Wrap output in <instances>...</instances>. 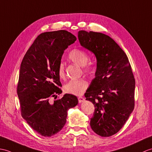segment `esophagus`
Returning <instances> with one entry per match:
<instances>
[{"mask_svg": "<svg viewBox=\"0 0 152 152\" xmlns=\"http://www.w3.org/2000/svg\"><path fill=\"white\" fill-rule=\"evenodd\" d=\"M78 99H79V103H82V102H84V101H85V98H84V97H82V96H79L78 97Z\"/></svg>", "mask_w": 152, "mask_h": 152, "instance_id": "obj_1", "label": "esophagus"}]
</instances>
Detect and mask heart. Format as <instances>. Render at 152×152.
<instances>
[{
    "label": "heart",
    "mask_w": 152,
    "mask_h": 152,
    "mask_svg": "<svg viewBox=\"0 0 152 152\" xmlns=\"http://www.w3.org/2000/svg\"><path fill=\"white\" fill-rule=\"evenodd\" d=\"M69 58L74 63L77 64L81 67L86 66L89 62V56L83 50L73 49L69 54ZM85 72L91 73L92 69L90 67H85ZM58 74L60 79L65 78L64 65L60 63L58 68ZM88 87V82L84 79L71 80L64 87V92L67 94L79 96L82 94Z\"/></svg>",
    "instance_id": "b5f03b06"
}]
</instances>
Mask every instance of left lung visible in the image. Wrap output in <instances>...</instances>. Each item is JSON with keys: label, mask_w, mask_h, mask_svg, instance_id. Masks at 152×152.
<instances>
[{"label": "left lung", "mask_w": 152, "mask_h": 152, "mask_svg": "<svg viewBox=\"0 0 152 152\" xmlns=\"http://www.w3.org/2000/svg\"><path fill=\"white\" fill-rule=\"evenodd\" d=\"M78 38L97 60L95 78L85 94L95 107L90 126L98 135L110 137L122 129L134 109L135 80L130 63L109 36L80 30Z\"/></svg>", "instance_id": "8db88e82"}]
</instances>
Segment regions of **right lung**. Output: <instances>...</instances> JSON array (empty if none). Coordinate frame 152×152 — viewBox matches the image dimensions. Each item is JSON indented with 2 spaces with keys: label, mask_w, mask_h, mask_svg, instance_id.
<instances>
[{
  "label": "right lung",
  "mask_w": 152,
  "mask_h": 152,
  "mask_svg": "<svg viewBox=\"0 0 152 152\" xmlns=\"http://www.w3.org/2000/svg\"><path fill=\"white\" fill-rule=\"evenodd\" d=\"M76 39L64 30L42 33L22 60L17 90L21 116L43 137L58 133L66 124L67 110L78 104L77 97L69 94L53 103L50 101L62 92L58 66L64 50Z\"/></svg>",
  "instance_id": "obj_1"
}]
</instances>
